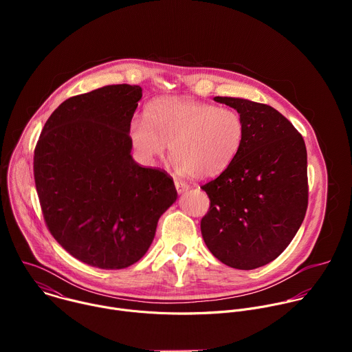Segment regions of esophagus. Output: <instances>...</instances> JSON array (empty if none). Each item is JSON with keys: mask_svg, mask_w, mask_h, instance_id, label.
Wrapping results in <instances>:
<instances>
[{"mask_svg": "<svg viewBox=\"0 0 352 352\" xmlns=\"http://www.w3.org/2000/svg\"><path fill=\"white\" fill-rule=\"evenodd\" d=\"M175 188H177V192L181 195V193H185L186 190H189V185L185 184V182H181V181H175Z\"/></svg>", "mask_w": 352, "mask_h": 352, "instance_id": "esophagus-1", "label": "esophagus"}]
</instances>
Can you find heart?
Segmentation results:
<instances>
[{
	"label": "heart",
	"instance_id": "1",
	"mask_svg": "<svg viewBox=\"0 0 352 352\" xmlns=\"http://www.w3.org/2000/svg\"><path fill=\"white\" fill-rule=\"evenodd\" d=\"M129 135L144 164L162 159L170 143L174 173L212 179L223 174L239 153L245 122L230 107L186 97H164L148 106L147 117L132 118Z\"/></svg>",
	"mask_w": 352,
	"mask_h": 352
}]
</instances>
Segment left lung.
I'll use <instances>...</instances> for the list:
<instances>
[{"label": "left lung", "instance_id": "left-lung-1", "mask_svg": "<svg viewBox=\"0 0 352 352\" xmlns=\"http://www.w3.org/2000/svg\"><path fill=\"white\" fill-rule=\"evenodd\" d=\"M236 110L245 139L232 164L202 189L210 209L200 230L224 265L252 270L289 245L308 208V157L304 138L276 109L241 97H214Z\"/></svg>", "mask_w": 352, "mask_h": 352}]
</instances>
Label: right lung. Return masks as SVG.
<instances>
[{
	"label": "right lung",
	"instance_id": "right-lung-1",
	"mask_svg": "<svg viewBox=\"0 0 352 352\" xmlns=\"http://www.w3.org/2000/svg\"><path fill=\"white\" fill-rule=\"evenodd\" d=\"M142 87L109 85L74 96L47 120L34 150L45 224L78 261L117 270L136 263L177 200L164 171L132 157L129 125Z\"/></svg>",
	"mask_w": 352,
	"mask_h": 352
}]
</instances>
